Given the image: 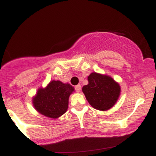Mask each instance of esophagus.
Instances as JSON below:
<instances>
[{
    "label": "esophagus",
    "instance_id": "esophagus-1",
    "mask_svg": "<svg viewBox=\"0 0 156 156\" xmlns=\"http://www.w3.org/2000/svg\"><path fill=\"white\" fill-rule=\"evenodd\" d=\"M80 89H81V86H80V84H78V85H77L75 87V89H76L77 92H79L80 91Z\"/></svg>",
    "mask_w": 156,
    "mask_h": 156
}]
</instances>
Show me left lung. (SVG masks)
<instances>
[{
  "mask_svg": "<svg viewBox=\"0 0 156 156\" xmlns=\"http://www.w3.org/2000/svg\"><path fill=\"white\" fill-rule=\"evenodd\" d=\"M88 82L83 87L82 92L93 108L107 111L115 105L120 95L121 88L113 78L94 72L88 76Z\"/></svg>",
  "mask_w": 156,
  "mask_h": 156,
  "instance_id": "left-lung-1",
  "label": "left lung"
}]
</instances>
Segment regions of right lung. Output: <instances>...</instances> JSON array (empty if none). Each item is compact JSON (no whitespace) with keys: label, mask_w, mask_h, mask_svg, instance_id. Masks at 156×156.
Wrapping results in <instances>:
<instances>
[{"label":"right lung","mask_w":156,"mask_h":156,"mask_svg":"<svg viewBox=\"0 0 156 156\" xmlns=\"http://www.w3.org/2000/svg\"><path fill=\"white\" fill-rule=\"evenodd\" d=\"M74 92V87L69 83L53 80L44 88L38 89L32 103L39 114L57 119L67 112L69 95Z\"/></svg>","instance_id":"right-lung-1"}]
</instances>
